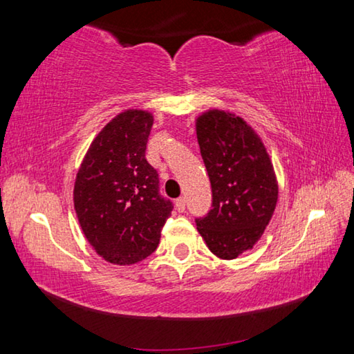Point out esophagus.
<instances>
[{
    "mask_svg": "<svg viewBox=\"0 0 354 354\" xmlns=\"http://www.w3.org/2000/svg\"><path fill=\"white\" fill-rule=\"evenodd\" d=\"M175 206H176V211H178V212H184V211H185V200L183 198V196H181V198L176 200Z\"/></svg>",
    "mask_w": 354,
    "mask_h": 354,
    "instance_id": "esophagus-1",
    "label": "esophagus"
}]
</instances>
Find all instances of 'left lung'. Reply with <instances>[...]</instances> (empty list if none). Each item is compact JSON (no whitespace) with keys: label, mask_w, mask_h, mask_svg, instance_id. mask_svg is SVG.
<instances>
[{"label":"left lung","mask_w":354,"mask_h":354,"mask_svg":"<svg viewBox=\"0 0 354 354\" xmlns=\"http://www.w3.org/2000/svg\"><path fill=\"white\" fill-rule=\"evenodd\" d=\"M196 137L212 189V209L195 218L209 250L234 259L253 248L278 200L273 165L259 137L241 117L209 111L196 120Z\"/></svg>","instance_id":"obj_1"}]
</instances>
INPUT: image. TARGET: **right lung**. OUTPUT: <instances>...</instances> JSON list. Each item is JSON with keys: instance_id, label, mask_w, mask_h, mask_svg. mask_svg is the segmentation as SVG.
Returning a JSON list of instances; mask_svg holds the SVG:
<instances>
[{"instance_id": "add662e5", "label": "right lung", "mask_w": 354, "mask_h": 354, "mask_svg": "<svg viewBox=\"0 0 354 354\" xmlns=\"http://www.w3.org/2000/svg\"><path fill=\"white\" fill-rule=\"evenodd\" d=\"M151 127L149 112H122L95 137L76 175L73 200L84 236L118 266L151 254L173 211L145 158Z\"/></svg>"}]
</instances>
